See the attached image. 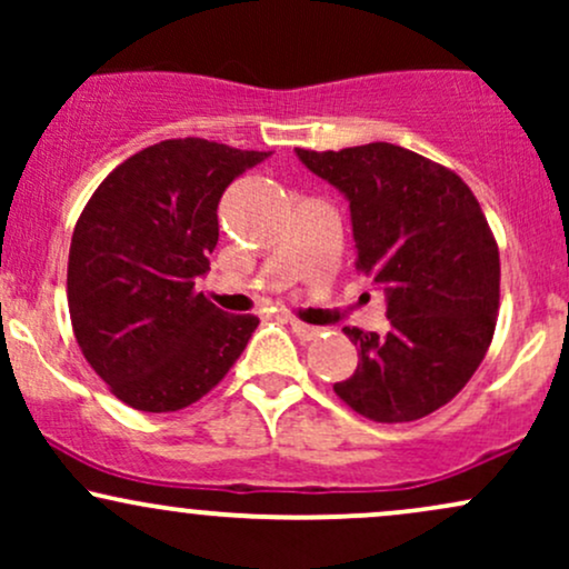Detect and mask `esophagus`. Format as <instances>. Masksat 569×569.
Segmentation results:
<instances>
[{
	"instance_id": "34e87169",
	"label": "esophagus",
	"mask_w": 569,
	"mask_h": 569,
	"mask_svg": "<svg viewBox=\"0 0 569 569\" xmlns=\"http://www.w3.org/2000/svg\"><path fill=\"white\" fill-rule=\"evenodd\" d=\"M286 323H289L291 326V331H293V335H297L299 339H312V337H316L318 335V329H316V326H310V323H302V321H297V318H286Z\"/></svg>"
}]
</instances>
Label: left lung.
<instances>
[{"instance_id":"8db88e82","label":"left lung","mask_w":569,"mask_h":569,"mask_svg":"<svg viewBox=\"0 0 569 569\" xmlns=\"http://www.w3.org/2000/svg\"><path fill=\"white\" fill-rule=\"evenodd\" d=\"M350 202L358 270L385 293L388 335L345 329L358 367L335 393L375 422H411L466 388L500 305V253L460 176L396 147L297 149Z\"/></svg>"}]
</instances>
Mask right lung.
Instances as JSON below:
<instances>
[{"label":"right lung","instance_id":"right-lung-1","mask_svg":"<svg viewBox=\"0 0 569 569\" xmlns=\"http://www.w3.org/2000/svg\"><path fill=\"white\" fill-rule=\"evenodd\" d=\"M270 158L168 139L117 166L84 206L69 248V316L82 356L139 411L194 403L259 326L194 291L217 248L224 189Z\"/></svg>","mask_w":569,"mask_h":569}]
</instances>
